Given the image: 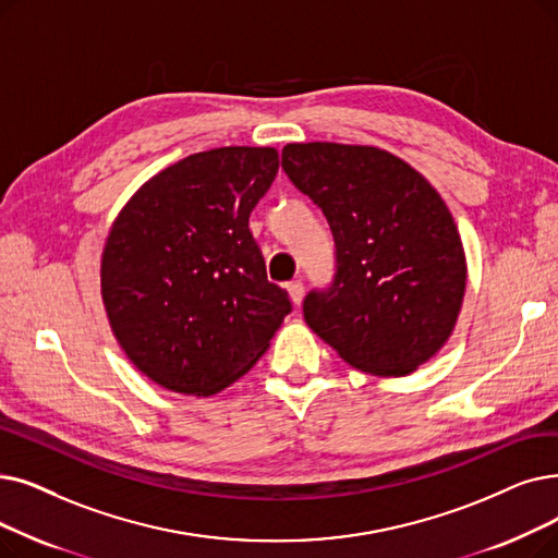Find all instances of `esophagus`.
Listing matches in <instances>:
<instances>
[{"label":"esophagus","mask_w":558,"mask_h":558,"mask_svg":"<svg viewBox=\"0 0 558 558\" xmlns=\"http://www.w3.org/2000/svg\"><path fill=\"white\" fill-rule=\"evenodd\" d=\"M287 292H289V296H292L294 305H301V303H303L305 287H303V282H301V280H292V282H287Z\"/></svg>","instance_id":"34e87169"}]
</instances>
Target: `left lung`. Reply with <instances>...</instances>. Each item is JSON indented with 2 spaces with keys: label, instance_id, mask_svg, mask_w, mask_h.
<instances>
[{
  "label": "left lung",
  "instance_id": "8db88e82",
  "mask_svg": "<svg viewBox=\"0 0 558 558\" xmlns=\"http://www.w3.org/2000/svg\"><path fill=\"white\" fill-rule=\"evenodd\" d=\"M282 168L322 207L337 246L332 287L303 303L307 326L360 372L413 374L447 344L468 284L442 196L374 145L287 143Z\"/></svg>",
  "mask_w": 558,
  "mask_h": 558
}]
</instances>
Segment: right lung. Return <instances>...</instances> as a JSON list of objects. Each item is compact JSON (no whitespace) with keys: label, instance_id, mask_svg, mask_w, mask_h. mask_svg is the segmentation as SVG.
<instances>
[{"label":"right lung","instance_id":"add662e5","mask_svg":"<svg viewBox=\"0 0 558 558\" xmlns=\"http://www.w3.org/2000/svg\"><path fill=\"white\" fill-rule=\"evenodd\" d=\"M276 148L189 155L141 184L100 259L111 332L166 390L211 397L244 376L289 314L266 280L248 216L278 173Z\"/></svg>","mask_w":558,"mask_h":558}]
</instances>
